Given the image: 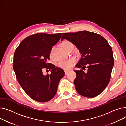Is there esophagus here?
I'll use <instances>...</instances> for the list:
<instances>
[{
  "mask_svg": "<svg viewBox=\"0 0 126 126\" xmlns=\"http://www.w3.org/2000/svg\"><path fill=\"white\" fill-rule=\"evenodd\" d=\"M64 72H65V75H67L68 72H69V70H64Z\"/></svg>",
  "mask_w": 126,
  "mask_h": 126,
  "instance_id": "obj_1",
  "label": "esophagus"
}]
</instances>
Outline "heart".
Instances as JSON below:
<instances>
[{"mask_svg": "<svg viewBox=\"0 0 126 126\" xmlns=\"http://www.w3.org/2000/svg\"><path fill=\"white\" fill-rule=\"evenodd\" d=\"M62 47L66 50L67 51L70 47H73V45L72 43L68 40H64L61 43ZM52 52H53V48H51L50 51V57H52ZM76 62V59L72 58L67 60H63L60 61L58 62L57 66L58 67L63 69L64 70H69L71 69L74 66Z\"/></svg>", "mask_w": 126, "mask_h": 126, "instance_id": "obj_1", "label": "heart"}]
</instances>
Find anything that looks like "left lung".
I'll return each instance as SVG.
<instances>
[{
    "instance_id": "obj_1",
    "label": "left lung",
    "mask_w": 126,
    "mask_h": 126,
    "mask_svg": "<svg viewBox=\"0 0 126 126\" xmlns=\"http://www.w3.org/2000/svg\"><path fill=\"white\" fill-rule=\"evenodd\" d=\"M65 39L76 45L82 54L76 67L83 69L87 66L86 73L82 69L75 70L77 91L86 97L96 96L110 80L114 62L111 47L102 36L87 31L64 33L61 40Z\"/></svg>"
}]
</instances>
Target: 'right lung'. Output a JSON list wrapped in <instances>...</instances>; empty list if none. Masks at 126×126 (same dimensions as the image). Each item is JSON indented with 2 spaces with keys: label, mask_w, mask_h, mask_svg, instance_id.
Instances as JSON below:
<instances>
[{
  "label": "right lung",
  "mask_w": 126,
  "mask_h": 126,
  "mask_svg": "<svg viewBox=\"0 0 126 126\" xmlns=\"http://www.w3.org/2000/svg\"><path fill=\"white\" fill-rule=\"evenodd\" d=\"M62 33L36 34L25 38L14 55L13 69L17 81L30 97L39 102H48L56 94L64 70L47 62L50 51L60 39ZM44 68L51 70L45 76Z\"/></svg>",
  "instance_id": "1"
}]
</instances>
